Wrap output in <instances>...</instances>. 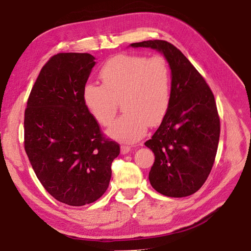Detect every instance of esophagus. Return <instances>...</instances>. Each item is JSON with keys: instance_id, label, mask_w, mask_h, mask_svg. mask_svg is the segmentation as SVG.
I'll use <instances>...</instances> for the list:
<instances>
[{"instance_id": "1", "label": "esophagus", "mask_w": 251, "mask_h": 251, "mask_svg": "<svg viewBox=\"0 0 251 251\" xmlns=\"http://www.w3.org/2000/svg\"><path fill=\"white\" fill-rule=\"evenodd\" d=\"M121 153L123 154H127L128 151H131V147L130 146H121Z\"/></svg>"}]
</instances>
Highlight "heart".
I'll use <instances>...</instances> for the list:
<instances>
[{"label": "heart", "instance_id": "obj_1", "mask_svg": "<svg viewBox=\"0 0 251 251\" xmlns=\"http://www.w3.org/2000/svg\"><path fill=\"white\" fill-rule=\"evenodd\" d=\"M100 77L102 86L88 83L83 89V101L103 126L112 124L121 102L125 113L109 128L111 137L137 141L146 134L148 125L157 126L168 113L172 75L165 57L119 54L105 62Z\"/></svg>", "mask_w": 251, "mask_h": 251}]
</instances>
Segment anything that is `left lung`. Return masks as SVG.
<instances>
[{
	"label": "left lung",
	"mask_w": 251,
	"mask_h": 251,
	"mask_svg": "<svg viewBox=\"0 0 251 251\" xmlns=\"http://www.w3.org/2000/svg\"><path fill=\"white\" fill-rule=\"evenodd\" d=\"M131 46L161 52L172 71L170 108L144 143L155 155L150 182L164 196H191L206 181L217 155L220 117L215 96L202 75L173 44L154 40Z\"/></svg>",
	"instance_id": "1"
}]
</instances>
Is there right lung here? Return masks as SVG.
<instances>
[{
    "mask_svg": "<svg viewBox=\"0 0 251 251\" xmlns=\"http://www.w3.org/2000/svg\"><path fill=\"white\" fill-rule=\"evenodd\" d=\"M94 59L89 53L53 55L42 68L25 110V151L36 177L53 198L71 206L100 198L120 153L83 101Z\"/></svg>",
    "mask_w": 251,
    "mask_h": 251,
    "instance_id": "1",
    "label": "right lung"
}]
</instances>
